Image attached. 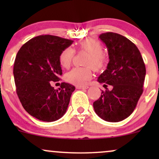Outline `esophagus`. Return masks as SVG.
I'll list each match as a JSON object with an SVG mask.
<instances>
[{
	"mask_svg": "<svg viewBox=\"0 0 159 159\" xmlns=\"http://www.w3.org/2000/svg\"><path fill=\"white\" fill-rule=\"evenodd\" d=\"M88 87V86H76L77 89H87Z\"/></svg>",
	"mask_w": 159,
	"mask_h": 159,
	"instance_id": "esophagus-1",
	"label": "esophagus"
}]
</instances>
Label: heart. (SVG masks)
Here are the masks:
<instances>
[{
	"mask_svg": "<svg viewBox=\"0 0 159 159\" xmlns=\"http://www.w3.org/2000/svg\"><path fill=\"white\" fill-rule=\"evenodd\" d=\"M79 49L89 53L85 65L91 66L95 71H100L106 64V57L103 54L102 45L99 42L93 39H86L81 42ZM75 51L70 47L62 51L59 61L62 66L68 68L72 63ZM66 80L75 85H83L92 78L90 67H76L66 74Z\"/></svg>",
	"mask_w": 159,
	"mask_h": 159,
	"instance_id": "obj_1",
	"label": "heart"
}]
</instances>
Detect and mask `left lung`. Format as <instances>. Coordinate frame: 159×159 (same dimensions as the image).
I'll use <instances>...</instances> for the list:
<instances>
[{"instance_id": "8db88e82", "label": "left lung", "mask_w": 159, "mask_h": 159, "mask_svg": "<svg viewBox=\"0 0 159 159\" xmlns=\"http://www.w3.org/2000/svg\"><path fill=\"white\" fill-rule=\"evenodd\" d=\"M99 39L106 45L109 62L97 81L112 85L113 89L102 91L93 107L102 119L116 123L130 116L135 108L143 93L146 67L140 51L126 37L107 32Z\"/></svg>"}]
</instances>
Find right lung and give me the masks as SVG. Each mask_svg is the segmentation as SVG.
I'll list each match as a JSON object with an SVG mask.
<instances>
[{
	"label": "right lung",
	"instance_id": "obj_1",
	"mask_svg": "<svg viewBox=\"0 0 159 159\" xmlns=\"http://www.w3.org/2000/svg\"><path fill=\"white\" fill-rule=\"evenodd\" d=\"M73 41L59 36L42 35L25 43L17 53L13 67L16 93L25 110L45 122L59 120L68 107L75 87L61 83L55 90L52 81L62 75L59 56Z\"/></svg>",
	"mask_w": 159,
	"mask_h": 159
}]
</instances>
